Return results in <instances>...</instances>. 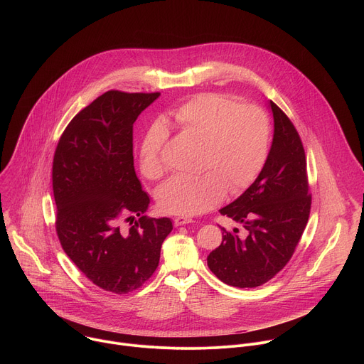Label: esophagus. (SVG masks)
Here are the masks:
<instances>
[{"label": "esophagus", "instance_id": "34e87169", "mask_svg": "<svg viewBox=\"0 0 364 364\" xmlns=\"http://www.w3.org/2000/svg\"><path fill=\"white\" fill-rule=\"evenodd\" d=\"M188 223H193V219L186 218V216H177V218H174V225H176V226H183V225H188Z\"/></svg>", "mask_w": 364, "mask_h": 364}]
</instances>
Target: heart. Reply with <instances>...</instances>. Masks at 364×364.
<instances>
[{
	"mask_svg": "<svg viewBox=\"0 0 364 364\" xmlns=\"http://www.w3.org/2000/svg\"><path fill=\"white\" fill-rule=\"evenodd\" d=\"M181 132L204 144L197 177H173L157 191L161 209L194 216L213 209L226 196L239 194L264 170L271 149V119L259 107L243 105L220 93H200L174 112ZM168 132L154 124L139 149V168L148 180L166 173L163 148Z\"/></svg>",
	"mask_w": 364,
	"mask_h": 364,
	"instance_id": "1",
	"label": "heart"
}]
</instances>
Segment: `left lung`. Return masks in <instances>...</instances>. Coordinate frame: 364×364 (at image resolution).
I'll use <instances>...</instances> for the list:
<instances>
[{
  "mask_svg": "<svg viewBox=\"0 0 364 364\" xmlns=\"http://www.w3.org/2000/svg\"><path fill=\"white\" fill-rule=\"evenodd\" d=\"M274 139L267 164L253 184L220 209L242 225L223 230V240L207 256L210 271L225 284L255 288L272 279L288 262L311 210L306 160L301 138L289 118L269 100Z\"/></svg>",
  "mask_w": 364,
  "mask_h": 364,
  "instance_id": "8db88e82",
  "label": "left lung"
}]
</instances>
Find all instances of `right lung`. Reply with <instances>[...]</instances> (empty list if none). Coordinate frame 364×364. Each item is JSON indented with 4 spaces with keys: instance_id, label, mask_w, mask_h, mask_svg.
Wrapping results in <instances>:
<instances>
[{
    "instance_id": "1",
    "label": "right lung",
    "mask_w": 364,
    "mask_h": 364,
    "mask_svg": "<svg viewBox=\"0 0 364 364\" xmlns=\"http://www.w3.org/2000/svg\"><path fill=\"white\" fill-rule=\"evenodd\" d=\"M159 96L105 92L69 122L55 152L60 245L90 282L114 294L132 292L151 278L173 230L168 218L142 216L149 197L134 168V122ZM134 215L140 219L134 223ZM122 220L134 225L124 228Z\"/></svg>"
}]
</instances>
